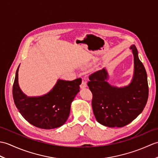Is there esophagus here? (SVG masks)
I'll return each mask as SVG.
<instances>
[{
  "mask_svg": "<svg viewBox=\"0 0 158 158\" xmlns=\"http://www.w3.org/2000/svg\"><path fill=\"white\" fill-rule=\"evenodd\" d=\"M87 87V84H86V82L84 79L82 80V82H81V84L80 85V88H81V89H83V88H85Z\"/></svg>",
  "mask_w": 158,
  "mask_h": 158,
  "instance_id": "esophagus-1",
  "label": "esophagus"
}]
</instances>
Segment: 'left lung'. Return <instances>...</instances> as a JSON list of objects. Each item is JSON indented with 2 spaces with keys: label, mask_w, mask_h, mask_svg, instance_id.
Instances as JSON below:
<instances>
[{
  "label": "left lung",
  "mask_w": 158,
  "mask_h": 158,
  "mask_svg": "<svg viewBox=\"0 0 158 158\" xmlns=\"http://www.w3.org/2000/svg\"><path fill=\"white\" fill-rule=\"evenodd\" d=\"M134 56V74L127 85L117 87L107 81L106 68L92 73L88 85L93 95V112L100 124L107 127L125 126L142 113L149 96L147 75L135 45L130 47Z\"/></svg>",
  "instance_id": "1"
}]
</instances>
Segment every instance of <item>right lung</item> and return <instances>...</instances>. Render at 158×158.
Segmentation results:
<instances>
[{"label": "right lung", "mask_w": 158, "mask_h": 158, "mask_svg": "<svg viewBox=\"0 0 158 158\" xmlns=\"http://www.w3.org/2000/svg\"><path fill=\"white\" fill-rule=\"evenodd\" d=\"M19 66L13 85V97L22 117L32 125L42 129H53L64 125L69 117L71 103L79 92L81 79L73 81L58 79L48 93L28 96L19 88Z\"/></svg>", "instance_id": "right-lung-1"}]
</instances>
